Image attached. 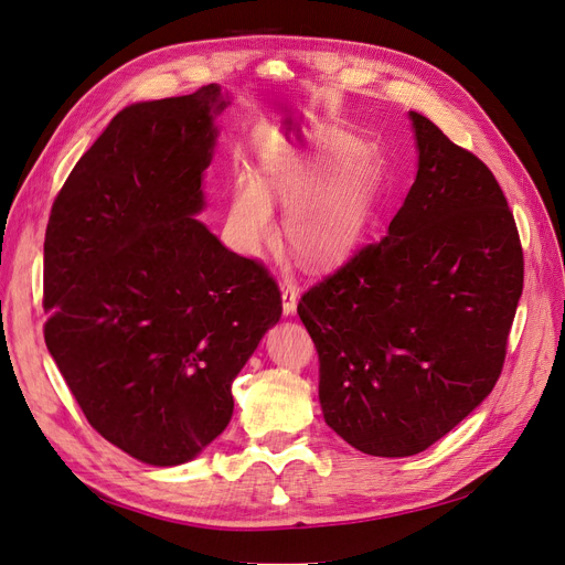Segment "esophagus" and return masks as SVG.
Wrapping results in <instances>:
<instances>
[{"label": "esophagus", "instance_id": "34e87169", "mask_svg": "<svg viewBox=\"0 0 565 565\" xmlns=\"http://www.w3.org/2000/svg\"><path fill=\"white\" fill-rule=\"evenodd\" d=\"M280 291H282V312H285V315H295L297 301H299V289H297L295 285L282 282V285H280Z\"/></svg>", "mask_w": 565, "mask_h": 565}]
</instances>
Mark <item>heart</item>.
<instances>
[{
    "label": "heart",
    "mask_w": 565,
    "mask_h": 565,
    "mask_svg": "<svg viewBox=\"0 0 565 565\" xmlns=\"http://www.w3.org/2000/svg\"><path fill=\"white\" fill-rule=\"evenodd\" d=\"M359 141L329 134L308 154H287L262 173L241 171L224 211V234L243 255L276 243L274 204L285 213L287 241L301 259L327 264L348 255L364 236L377 173L366 157H352Z\"/></svg>",
    "instance_id": "b5f03b06"
}]
</instances>
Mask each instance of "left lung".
I'll return each mask as SVG.
<instances>
[{"mask_svg":"<svg viewBox=\"0 0 565 565\" xmlns=\"http://www.w3.org/2000/svg\"><path fill=\"white\" fill-rule=\"evenodd\" d=\"M417 175L387 236L299 301L320 354L324 422L359 452L413 457L491 394L524 287L501 185L408 113Z\"/></svg>","mask_w":565,"mask_h":565,"instance_id":"obj_1","label":"left lung"}]
</instances>
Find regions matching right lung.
<instances>
[{
	"instance_id": "obj_1",
	"label": "right lung",
	"mask_w": 565,
	"mask_h": 565,
	"mask_svg": "<svg viewBox=\"0 0 565 565\" xmlns=\"http://www.w3.org/2000/svg\"><path fill=\"white\" fill-rule=\"evenodd\" d=\"M230 104L211 83L122 108L46 227L49 352L93 428L150 466L192 461L227 428L232 382L282 312L266 268L196 220Z\"/></svg>"
}]
</instances>
